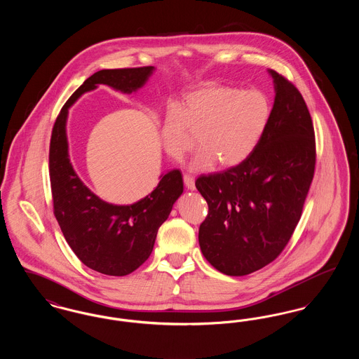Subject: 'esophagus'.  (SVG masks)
Instances as JSON below:
<instances>
[{"mask_svg":"<svg viewBox=\"0 0 359 359\" xmlns=\"http://www.w3.org/2000/svg\"><path fill=\"white\" fill-rule=\"evenodd\" d=\"M183 180H184V184H186V187H187L188 189H194V188H195V177H194L192 175L184 173V175H183Z\"/></svg>","mask_w":359,"mask_h":359,"instance_id":"obj_1","label":"esophagus"}]
</instances>
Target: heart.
<instances>
[{"label": "heart", "mask_w": 359, "mask_h": 359, "mask_svg": "<svg viewBox=\"0 0 359 359\" xmlns=\"http://www.w3.org/2000/svg\"><path fill=\"white\" fill-rule=\"evenodd\" d=\"M269 120L271 102L261 90L208 85L189 93L182 106L168 111L161 129L163 145L175 161H182L198 136L203 149L192 161L195 170H210L215 161L234 167L256 149Z\"/></svg>", "instance_id": "1"}]
</instances>
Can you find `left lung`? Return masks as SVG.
<instances>
[{
	"label": "left lung",
	"instance_id": "left-lung-1",
	"mask_svg": "<svg viewBox=\"0 0 359 359\" xmlns=\"http://www.w3.org/2000/svg\"><path fill=\"white\" fill-rule=\"evenodd\" d=\"M271 74L273 109L256 149L238 165L195 182L208 205L199 227L202 253L227 276L253 273L281 255L315 173L316 141L306 101L285 76Z\"/></svg>",
	"mask_w": 359,
	"mask_h": 359
}]
</instances>
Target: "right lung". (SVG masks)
<instances>
[{
	"label": "right lung",
	"mask_w": 359,
	"mask_h": 359,
	"mask_svg": "<svg viewBox=\"0 0 359 359\" xmlns=\"http://www.w3.org/2000/svg\"><path fill=\"white\" fill-rule=\"evenodd\" d=\"M152 71V66H145L93 74L65 103L52 128L48 168L53 215L75 256L90 269L107 276L132 273L151 256L158 227L183 192V177L179 170L168 172L152 194L135 205L103 202L86 187L69 163L67 110L97 85L132 93L147 82Z\"/></svg>",
	"instance_id": "add662e5"
}]
</instances>
